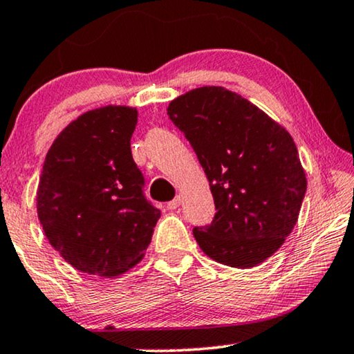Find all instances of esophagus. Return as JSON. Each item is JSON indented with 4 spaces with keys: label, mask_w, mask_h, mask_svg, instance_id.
<instances>
[{
    "label": "esophagus",
    "mask_w": 354,
    "mask_h": 354,
    "mask_svg": "<svg viewBox=\"0 0 354 354\" xmlns=\"http://www.w3.org/2000/svg\"><path fill=\"white\" fill-rule=\"evenodd\" d=\"M180 203H182V196L178 195V196L174 198L172 201L167 203V209H171V211H172V209H177V207L180 206Z\"/></svg>",
    "instance_id": "esophagus-1"
}]
</instances>
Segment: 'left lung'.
Listing matches in <instances>:
<instances>
[{
    "instance_id": "left-lung-1",
    "label": "left lung",
    "mask_w": 354,
    "mask_h": 354,
    "mask_svg": "<svg viewBox=\"0 0 354 354\" xmlns=\"http://www.w3.org/2000/svg\"><path fill=\"white\" fill-rule=\"evenodd\" d=\"M167 115L195 149L214 198V219L193 229L200 248L230 268L261 264L292 234L306 193L292 135L224 86L177 96Z\"/></svg>"
}]
</instances>
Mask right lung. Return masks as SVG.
Here are the masks:
<instances>
[{
  "instance_id": "1",
  "label": "right lung",
  "mask_w": 354,
  "mask_h": 354,
  "mask_svg": "<svg viewBox=\"0 0 354 354\" xmlns=\"http://www.w3.org/2000/svg\"><path fill=\"white\" fill-rule=\"evenodd\" d=\"M138 113L86 111L57 135L43 164L37 212L48 241L82 272L115 277L138 264L161 211L143 195L130 151Z\"/></svg>"
}]
</instances>
